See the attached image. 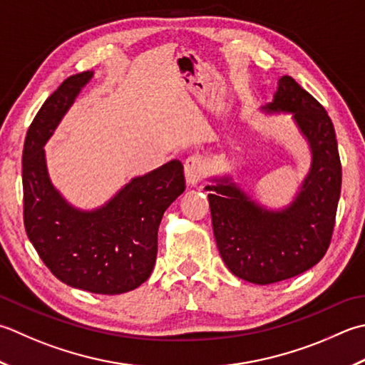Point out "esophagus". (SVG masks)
<instances>
[{
	"instance_id": "34e87169",
	"label": "esophagus",
	"mask_w": 365,
	"mask_h": 365,
	"mask_svg": "<svg viewBox=\"0 0 365 365\" xmlns=\"http://www.w3.org/2000/svg\"><path fill=\"white\" fill-rule=\"evenodd\" d=\"M207 168H209V164L199 155H192L185 161V178H187V183L190 187H196L202 180L207 173Z\"/></svg>"
}]
</instances>
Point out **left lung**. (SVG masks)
Returning a JSON list of instances; mask_svg holds the SVG:
<instances>
[{
	"label": "left lung",
	"instance_id": "1",
	"mask_svg": "<svg viewBox=\"0 0 365 365\" xmlns=\"http://www.w3.org/2000/svg\"><path fill=\"white\" fill-rule=\"evenodd\" d=\"M266 113H291L310 148L309 174L282 209L256 202L231 175L213 177L209 191L213 235L231 272L255 284H270L312 269L331 244L341 188V164L334 125L315 98L283 76Z\"/></svg>",
	"mask_w": 365,
	"mask_h": 365
}]
</instances>
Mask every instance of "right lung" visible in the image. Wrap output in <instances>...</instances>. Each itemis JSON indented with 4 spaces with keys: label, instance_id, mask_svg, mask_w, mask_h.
Returning <instances> with one entry per match:
<instances>
[{
    "label": "right lung",
    "instance_id": "add662e5",
    "mask_svg": "<svg viewBox=\"0 0 365 365\" xmlns=\"http://www.w3.org/2000/svg\"><path fill=\"white\" fill-rule=\"evenodd\" d=\"M93 74L68 77L46 99L26 133L24 221L28 239L60 282L95 294H123L152 274L161 218L185 191L183 166L173 160L134 177L93 210L64 199L50 180L44 145Z\"/></svg>",
    "mask_w": 365,
    "mask_h": 365
}]
</instances>
